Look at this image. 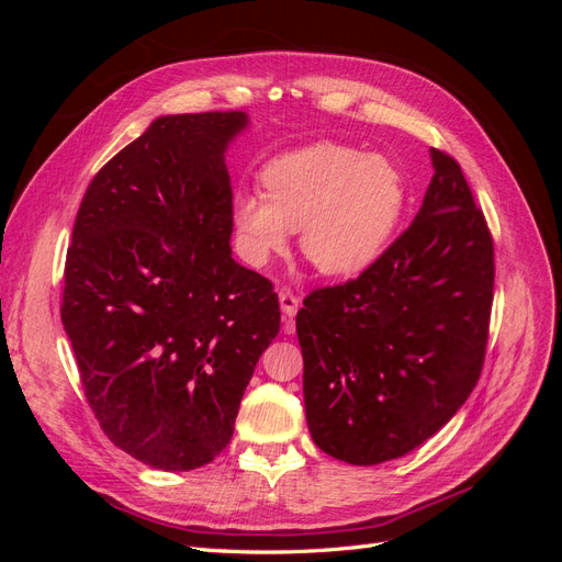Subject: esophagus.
Here are the masks:
<instances>
[{
    "instance_id": "esophagus-1",
    "label": "esophagus",
    "mask_w": 562,
    "mask_h": 562,
    "mask_svg": "<svg viewBox=\"0 0 562 562\" xmlns=\"http://www.w3.org/2000/svg\"><path fill=\"white\" fill-rule=\"evenodd\" d=\"M279 302H281V310L285 316H295L300 310V297L291 291V288H281L279 291Z\"/></svg>"
}]
</instances>
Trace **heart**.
<instances>
[{"label":"heart","mask_w":562,"mask_h":562,"mask_svg":"<svg viewBox=\"0 0 562 562\" xmlns=\"http://www.w3.org/2000/svg\"><path fill=\"white\" fill-rule=\"evenodd\" d=\"M262 194L234 199L232 220L244 258L265 265L283 252L291 229L321 274L349 279L375 262L405 209V180L384 157L318 143L271 159Z\"/></svg>","instance_id":"b5f03b06"}]
</instances>
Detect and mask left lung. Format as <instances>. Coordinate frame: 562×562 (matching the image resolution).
Returning <instances> with one entry per match:
<instances>
[{
  "label": "left lung",
  "mask_w": 562,
  "mask_h": 562,
  "mask_svg": "<svg viewBox=\"0 0 562 562\" xmlns=\"http://www.w3.org/2000/svg\"><path fill=\"white\" fill-rule=\"evenodd\" d=\"M415 223L356 279L297 312L314 443L370 467L403 457L464 405L485 363L495 244L459 164L431 149Z\"/></svg>",
  "instance_id": "obj_1"
}]
</instances>
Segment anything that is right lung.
I'll use <instances>...</instances> for the list:
<instances>
[{"label":"right lung","mask_w":562,"mask_h":562,"mask_svg":"<svg viewBox=\"0 0 562 562\" xmlns=\"http://www.w3.org/2000/svg\"><path fill=\"white\" fill-rule=\"evenodd\" d=\"M244 112L159 116L100 168L77 211L60 318L100 429L138 462L223 452L281 326L274 283L232 258L227 143Z\"/></svg>","instance_id":"obj_1"}]
</instances>
